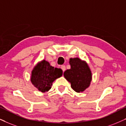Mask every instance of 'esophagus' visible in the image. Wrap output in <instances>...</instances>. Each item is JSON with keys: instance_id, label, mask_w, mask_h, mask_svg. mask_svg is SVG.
<instances>
[{"instance_id": "1", "label": "esophagus", "mask_w": 126, "mask_h": 126, "mask_svg": "<svg viewBox=\"0 0 126 126\" xmlns=\"http://www.w3.org/2000/svg\"><path fill=\"white\" fill-rule=\"evenodd\" d=\"M61 69H62V70H63V72H64V71H65V69H66L65 66V65H62L61 66Z\"/></svg>"}]
</instances>
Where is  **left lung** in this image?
I'll use <instances>...</instances> for the list:
<instances>
[{
  "instance_id": "obj_1",
  "label": "left lung",
  "mask_w": 126,
  "mask_h": 126,
  "mask_svg": "<svg viewBox=\"0 0 126 126\" xmlns=\"http://www.w3.org/2000/svg\"><path fill=\"white\" fill-rule=\"evenodd\" d=\"M71 69L63 73L66 79L71 83V88L77 92L84 91L89 86L92 73L89 66L84 61L78 58H70Z\"/></svg>"
}]
</instances>
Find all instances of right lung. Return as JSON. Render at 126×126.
<instances>
[{
    "instance_id": "1",
    "label": "right lung",
    "mask_w": 126,
    "mask_h": 126,
    "mask_svg": "<svg viewBox=\"0 0 126 126\" xmlns=\"http://www.w3.org/2000/svg\"><path fill=\"white\" fill-rule=\"evenodd\" d=\"M62 75L61 69L54 68L48 62L43 60L32 71L31 81L40 91L46 92L51 89L52 82Z\"/></svg>"
}]
</instances>
